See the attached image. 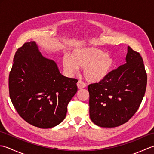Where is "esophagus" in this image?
<instances>
[{
  "mask_svg": "<svg viewBox=\"0 0 154 154\" xmlns=\"http://www.w3.org/2000/svg\"><path fill=\"white\" fill-rule=\"evenodd\" d=\"M77 85L78 89H83V88H85V87H86V84L85 83L83 82V81L79 80V81L77 82Z\"/></svg>",
  "mask_w": 154,
  "mask_h": 154,
  "instance_id": "esophagus-1",
  "label": "esophagus"
}]
</instances>
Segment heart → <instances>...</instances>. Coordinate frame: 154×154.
<instances>
[{"label": "heart", "mask_w": 154, "mask_h": 154, "mask_svg": "<svg viewBox=\"0 0 154 154\" xmlns=\"http://www.w3.org/2000/svg\"><path fill=\"white\" fill-rule=\"evenodd\" d=\"M62 63L68 75H73L79 68H83V75L87 81L99 83L110 74L115 62L109 54L97 48H84L75 50L71 57L65 55Z\"/></svg>", "instance_id": "heart-1"}]
</instances>
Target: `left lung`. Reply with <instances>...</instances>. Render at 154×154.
Segmentation results:
<instances>
[{
    "instance_id": "8db88e82",
    "label": "left lung",
    "mask_w": 154,
    "mask_h": 154,
    "mask_svg": "<svg viewBox=\"0 0 154 154\" xmlns=\"http://www.w3.org/2000/svg\"><path fill=\"white\" fill-rule=\"evenodd\" d=\"M147 74L141 55L128 46L126 63L105 79L88 86L89 114L96 125H122L136 113L144 96Z\"/></svg>"
}]
</instances>
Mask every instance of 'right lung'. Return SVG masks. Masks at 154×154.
<instances>
[{
	"label": "right lung",
	"instance_id": "1",
	"mask_svg": "<svg viewBox=\"0 0 154 154\" xmlns=\"http://www.w3.org/2000/svg\"><path fill=\"white\" fill-rule=\"evenodd\" d=\"M13 61L9 94L19 115L41 128L60 124L77 91V79L62 75L56 63L44 57L34 41L18 48Z\"/></svg>",
	"mask_w": 154,
	"mask_h": 154
}]
</instances>
